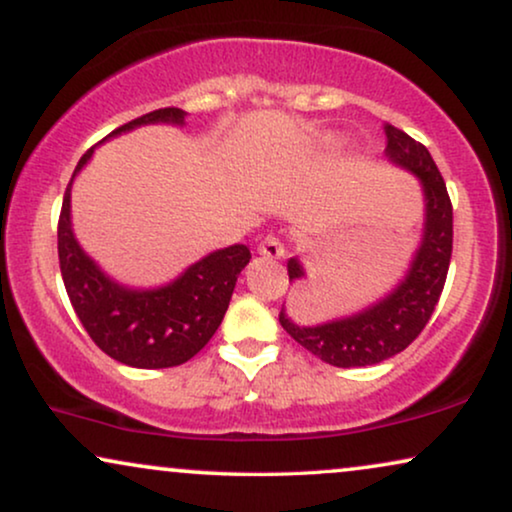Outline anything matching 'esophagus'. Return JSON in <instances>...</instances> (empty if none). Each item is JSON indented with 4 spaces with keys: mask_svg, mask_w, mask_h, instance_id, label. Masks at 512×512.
Segmentation results:
<instances>
[{
    "mask_svg": "<svg viewBox=\"0 0 512 512\" xmlns=\"http://www.w3.org/2000/svg\"><path fill=\"white\" fill-rule=\"evenodd\" d=\"M257 252L264 257H269V260H278V257L285 255V245L276 234H269L262 238L260 245H257Z\"/></svg>",
    "mask_w": 512,
    "mask_h": 512,
    "instance_id": "34e87169",
    "label": "esophagus"
}]
</instances>
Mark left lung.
<instances>
[{
  "instance_id": "1",
  "label": "left lung",
  "mask_w": 512,
  "mask_h": 512,
  "mask_svg": "<svg viewBox=\"0 0 512 512\" xmlns=\"http://www.w3.org/2000/svg\"><path fill=\"white\" fill-rule=\"evenodd\" d=\"M386 156L419 177L424 189V238L403 281L384 299L346 318L320 325H299L281 309L283 330L306 351L335 367H365L393 358L421 335L445 288L452 260V201L428 149L391 124L384 126ZM290 283L304 278L297 257L288 260Z\"/></svg>"
}]
</instances>
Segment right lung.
I'll return each mask as SVG.
<instances>
[{"label":"right lung","mask_w":512,"mask_h":512,"mask_svg":"<svg viewBox=\"0 0 512 512\" xmlns=\"http://www.w3.org/2000/svg\"><path fill=\"white\" fill-rule=\"evenodd\" d=\"M187 112L163 107L128 121L105 140L147 124H185ZM102 140V142H105ZM93 156V147L81 156L67 185L58 220V260L67 297L88 337L119 363L140 370L175 367L194 358L210 342L229 309L236 278L250 262L248 245L236 243L194 262L173 283L135 290L109 278L81 250L72 231V182Z\"/></svg>","instance_id":"obj_1"}]
</instances>
